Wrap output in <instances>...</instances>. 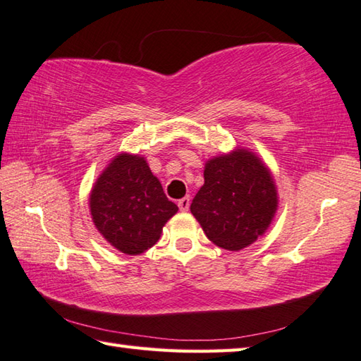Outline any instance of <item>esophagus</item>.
Here are the masks:
<instances>
[{"label":"esophagus","mask_w":361,"mask_h":361,"mask_svg":"<svg viewBox=\"0 0 361 361\" xmlns=\"http://www.w3.org/2000/svg\"><path fill=\"white\" fill-rule=\"evenodd\" d=\"M189 204H190V199H189V197H183V199L178 200V208H180V211H188V209H189Z\"/></svg>","instance_id":"esophagus-1"}]
</instances>
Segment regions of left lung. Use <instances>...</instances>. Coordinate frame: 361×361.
Listing matches in <instances>:
<instances>
[{"label": "left lung", "instance_id": "1", "mask_svg": "<svg viewBox=\"0 0 361 361\" xmlns=\"http://www.w3.org/2000/svg\"><path fill=\"white\" fill-rule=\"evenodd\" d=\"M204 183L190 203L211 243L245 249L263 236L279 208L274 176L257 153L238 147L204 162Z\"/></svg>", "mask_w": 361, "mask_h": 361}]
</instances>
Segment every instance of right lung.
Here are the masks:
<instances>
[{
    "mask_svg": "<svg viewBox=\"0 0 361 361\" xmlns=\"http://www.w3.org/2000/svg\"><path fill=\"white\" fill-rule=\"evenodd\" d=\"M95 228L118 252L140 255L159 241L178 207L140 154L118 153L98 175L89 195Z\"/></svg>",
    "mask_w": 361,
    "mask_h": 361,
    "instance_id": "right-lung-1",
    "label": "right lung"
}]
</instances>
